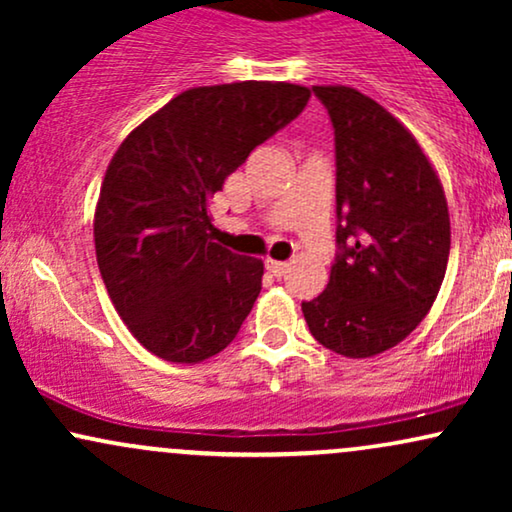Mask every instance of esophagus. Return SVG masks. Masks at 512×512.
Masks as SVG:
<instances>
[{"mask_svg": "<svg viewBox=\"0 0 512 512\" xmlns=\"http://www.w3.org/2000/svg\"><path fill=\"white\" fill-rule=\"evenodd\" d=\"M289 267L291 264L289 262H279V260H267V269L269 272H272L276 279H281V276H284L286 272H289Z\"/></svg>", "mask_w": 512, "mask_h": 512, "instance_id": "obj_1", "label": "esophagus"}]
</instances>
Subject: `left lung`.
<instances>
[{
  "instance_id": "left-lung-1",
  "label": "left lung",
  "mask_w": 512,
  "mask_h": 512,
  "mask_svg": "<svg viewBox=\"0 0 512 512\" xmlns=\"http://www.w3.org/2000/svg\"><path fill=\"white\" fill-rule=\"evenodd\" d=\"M337 151L330 284L303 303L310 334L346 358L392 349L424 320L450 257L443 185L414 134L349 86H313Z\"/></svg>"
}]
</instances>
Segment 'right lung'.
I'll list each match as a JSON object with an SVG mask.
<instances>
[{
  "instance_id": "1",
  "label": "right lung",
  "mask_w": 512,
  "mask_h": 512,
  "mask_svg": "<svg viewBox=\"0 0 512 512\" xmlns=\"http://www.w3.org/2000/svg\"><path fill=\"white\" fill-rule=\"evenodd\" d=\"M308 98L286 81L197 86L115 151L93 216L98 269L127 330L163 361L216 356L250 315L264 264L214 243L209 202Z\"/></svg>"
}]
</instances>
